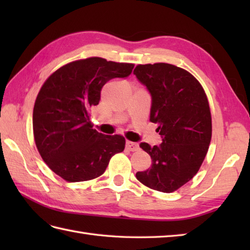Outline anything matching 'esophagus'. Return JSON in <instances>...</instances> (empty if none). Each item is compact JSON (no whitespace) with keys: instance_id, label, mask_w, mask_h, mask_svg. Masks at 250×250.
I'll return each mask as SVG.
<instances>
[{"instance_id":"1","label":"esophagus","mask_w":250,"mask_h":250,"mask_svg":"<svg viewBox=\"0 0 250 250\" xmlns=\"http://www.w3.org/2000/svg\"><path fill=\"white\" fill-rule=\"evenodd\" d=\"M125 148L130 151H137L140 149V146L137 143H134V142H131V141H126L125 143Z\"/></svg>"}]
</instances>
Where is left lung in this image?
<instances>
[{"label":"left lung","instance_id":"1","mask_svg":"<svg viewBox=\"0 0 250 250\" xmlns=\"http://www.w3.org/2000/svg\"><path fill=\"white\" fill-rule=\"evenodd\" d=\"M139 81L151 94L150 121L162 136L159 146L140 145L151 157V167L137 172L146 187L171 193L192 179L203 163L211 139L207 95L192 74L168 63L139 64Z\"/></svg>","mask_w":250,"mask_h":250}]
</instances>
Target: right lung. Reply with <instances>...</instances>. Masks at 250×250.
<instances>
[{"mask_svg": "<svg viewBox=\"0 0 250 250\" xmlns=\"http://www.w3.org/2000/svg\"><path fill=\"white\" fill-rule=\"evenodd\" d=\"M133 63L91 57L67 63L46 79L33 108V134L42 159L68 183L101 176L110 158L122 152L125 137L93 129L90 108L113 78L129 76Z\"/></svg>", "mask_w": 250, "mask_h": 250, "instance_id": "1", "label": "right lung"}]
</instances>
